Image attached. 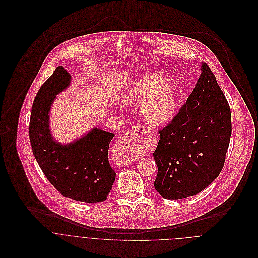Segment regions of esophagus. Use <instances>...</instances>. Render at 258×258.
<instances>
[{"instance_id": "obj_1", "label": "esophagus", "mask_w": 258, "mask_h": 258, "mask_svg": "<svg viewBox=\"0 0 258 258\" xmlns=\"http://www.w3.org/2000/svg\"><path fill=\"white\" fill-rule=\"evenodd\" d=\"M146 129L144 126L138 125L130 128L118 141L116 149L120 155H124L125 161L130 162L133 160L135 155L143 149V145L139 138L145 134Z\"/></svg>"}]
</instances>
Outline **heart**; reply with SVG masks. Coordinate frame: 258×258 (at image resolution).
<instances>
[{
    "label": "heart",
    "instance_id": "heart-1",
    "mask_svg": "<svg viewBox=\"0 0 258 258\" xmlns=\"http://www.w3.org/2000/svg\"><path fill=\"white\" fill-rule=\"evenodd\" d=\"M161 73L148 75L135 84L126 96L130 103L142 105V113L149 124L161 126L175 116L178 105V87L172 79L166 80Z\"/></svg>",
    "mask_w": 258,
    "mask_h": 258
}]
</instances>
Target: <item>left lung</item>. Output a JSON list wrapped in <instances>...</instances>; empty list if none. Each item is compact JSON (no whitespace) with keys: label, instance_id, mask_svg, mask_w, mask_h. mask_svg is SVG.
Wrapping results in <instances>:
<instances>
[{"label":"left lung","instance_id":"8db88e82","mask_svg":"<svg viewBox=\"0 0 258 258\" xmlns=\"http://www.w3.org/2000/svg\"><path fill=\"white\" fill-rule=\"evenodd\" d=\"M185 103L166 127L153 153L158 167L154 182L165 199L199 194L221 172L231 136L227 100L209 66Z\"/></svg>","mask_w":258,"mask_h":258}]
</instances>
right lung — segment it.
<instances>
[{"mask_svg":"<svg viewBox=\"0 0 258 258\" xmlns=\"http://www.w3.org/2000/svg\"><path fill=\"white\" fill-rule=\"evenodd\" d=\"M70 79L64 68L57 67L37 91L29 126L32 150L46 179L62 196L83 203H100L107 199L116 176L108 161L114 134L94 128L63 146L52 139L48 127L54 96L68 87Z\"/></svg>","mask_w":258,"mask_h":258,"instance_id":"add662e5","label":"right lung"}]
</instances>
